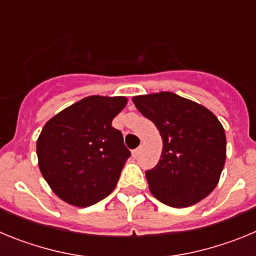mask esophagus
Instances as JSON below:
<instances>
[{"mask_svg":"<svg viewBox=\"0 0 256 256\" xmlns=\"http://www.w3.org/2000/svg\"><path fill=\"white\" fill-rule=\"evenodd\" d=\"M140 152H141V148H134V150L132 151V155H133V158H137V156L140 155Z\"/></svg>","mask_w":256,"mask_h":256,"instance_id":"1","label":"esophagus"}]
</instances>
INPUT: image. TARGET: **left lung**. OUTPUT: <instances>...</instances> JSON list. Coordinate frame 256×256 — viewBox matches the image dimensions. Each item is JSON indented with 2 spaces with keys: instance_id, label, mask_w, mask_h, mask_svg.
<instances>
[{
  "instance_id": "left-lung-1",
  "label": "left lung",
  "mask_w": 256,
  "mask_h": 256,
  "mask_svg": "<svg viewBox=\"0 0 256 256\" xmlns=\"http://www.w3.org/2000/svg\"><path fill=\"white\" fill-rule=\"evenodd\" d=\"M159 130L162 151L146 178L151 194L172 208H187L206 198L219 182L226 162V133L202 105L172 92L132 98Z\"/></svg>"
}]
</instances>
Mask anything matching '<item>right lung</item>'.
Masks as SVG:
<instances>
[{"instance_id": "obj_1", "label": "right lung", "mask_w": 256, "mask_h": 256, "mask_svg": "<svg viewBox=\"0 0 256 256\" xmlns=\"http://www.w3.org/2000/svg\"><path fill=\"white\" fill-rule=\"evenodd\" d=\"M126 97L90 96L51 118L37 141L40 170L65 202L86 208L112 192L130 151L112 122Z\"/></svg>"}]
</instances>
